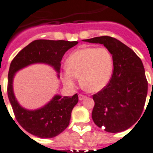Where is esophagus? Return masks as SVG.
I'll return each instance as SVG.
<instances>
[{
	"label": "esophagus",
	"mask_w": 153,
	"mask_h": 153,
	"mask_svg": "<svg viewBox=\"0 0 153 153\" xmlns=\"http://www.w3.org/2000/svg\"><path fill=\"white\" fill-rule=\"evenodd\" d=\"M86 96H84V95H82V94H79V100L82 101V100H83L84 99H86Z\"/></svg>",
	"instance_id": "obj_1"
}]
</instances>
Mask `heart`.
I'll return each mask as SVG.
<instances>
[{"label":"heart","instance_id":"heart-1","mask_svg":"<svg viewBox=\"0 0 153 153\" xmlns=\"http://www.w3.org/2000/svg\"><path fill=\"white\" fill-rule=\"evenodd\" d=\"M61 74L63 83L69 88L76 86L77 78L85 90L97 92L104 89L111 77L114 60L106 48L83 47L71 53Z\"/></svg>","mask_w":153,"mask_h":153}]
</instances>
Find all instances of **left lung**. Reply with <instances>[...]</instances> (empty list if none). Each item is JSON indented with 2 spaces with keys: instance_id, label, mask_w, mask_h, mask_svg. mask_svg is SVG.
<instances>
[{
  "instance_id": "8db88e82",
  "label": "left lung",
  "mask_w": 153,
  "mask_h": 153,
  "mask_svg": "<svg viewBox=\"0 0 153 153\" xmlns=\"http://www.w3.org/2000/svg\"><path fill=\"white\" fill-rule=\"evenodd\" d=\"M83 42L102 44L114 60V71L107 86L92 96L94 123L109 133L134 125L143 111L148 82L143 64L132 49L114 38L101 36Z\"/></svg>"
}]
</instances>
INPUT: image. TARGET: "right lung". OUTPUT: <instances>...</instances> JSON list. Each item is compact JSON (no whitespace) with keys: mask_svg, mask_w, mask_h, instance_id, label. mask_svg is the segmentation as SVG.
Returning a JSON list of instances; mask_svg holds the SVG:
<instances>
[{"mask_svg":"<svg viewBox=\"0 0 153 153\" xmlns=\"http://www.w3.org/2000/svg\"><path fill=\"white\" fill-rule=\"evenodd\" d=\"M78 44V42L39 39L22 49L10 66L7 94L15 117L21 127L27 132L41 138H52L65 130L70 124L71 112L77 104L78 96L72 97L55 95L45 105L36 110L22 107L13 92V82L19 70L34 64L51 66L59 78L61 61L65 52Z\"/></svg>","mask_w":153,"mask_h":153,"instance_id":"1","label":"right lung"}]
</instances>
